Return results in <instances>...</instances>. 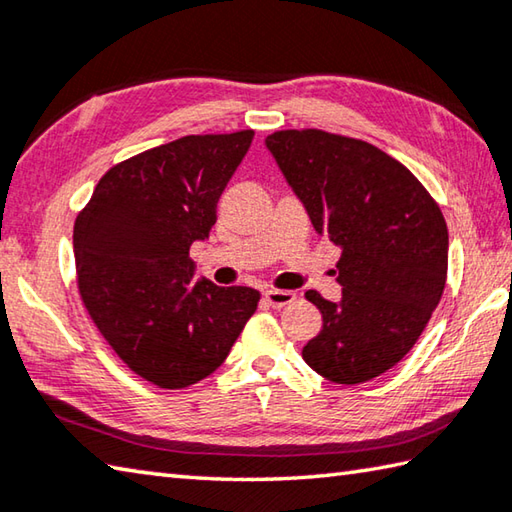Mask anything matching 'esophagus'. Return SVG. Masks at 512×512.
<instances>
[{"label":"esophagus","mask_w":512,"mask_h":512,"mask_svg":"<svg viewBox=\"0 0 512 512\" xmlns=\"http://www.w3.org/2000/svg\"><path fill=\"white\" fill-rule=\"evenodd\" d=\"M265 301L272 307H285V305L296 301V294L287 292V289H267Z\"/></svg>","instance_id":"1"}]
</instances>
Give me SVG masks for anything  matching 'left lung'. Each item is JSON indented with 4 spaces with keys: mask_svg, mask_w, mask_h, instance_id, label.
<instances>
[{
    "mask_svg": "<svg viewBox=\"0 0 512 512\" xmlns=\"http://www.w3.org/2000/svg\"><path fill=\"white\" fill-rule=\"evenodd\" d=\"M265 144L314 229L343 249L341 303L305 292L323 314V330L303 347V359L327 381H370L412 350L441 301L446 220L412 171L370 142L285 129Z\"/></svg>",
    "mask_w": 512,
    "mask_h": 512,
    "instance_id": "obj_1",
    "label": "left lung"
}]
</instances>
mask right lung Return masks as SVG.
<instances>
[{"instance_id":"right-lung-1","label":"right lung","mask_w":512,"mask_h":512,"mask_svg":"<svg viewBox=\"0 0 512 512\" xmlns=\"http://www.w3.org/2000/svg\"><path fill=\"white\" fill-rule=\"evenodd\" d=\"M254 131L185 136L113 165L77 214V289L104 341L144 381L189 388L218 370L260 294L194 278L189 247Z\"/></svg>"}]
</instances>
